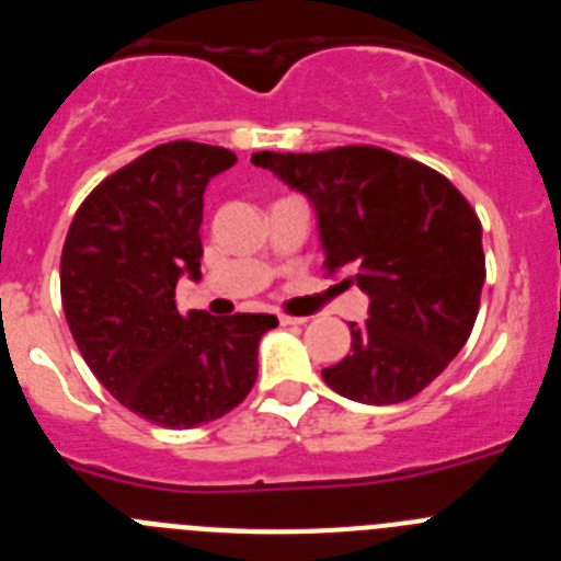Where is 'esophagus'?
<instances>
[{"instance_id": "esophagus-1", "label": "esophagus", "mask_w": 561, "mask_h": 561, "mask_svg": "<svg viewBox=\"0 0 561 561\" xmlns=\"http://www.w3.org/2000/svg\"><path fill=\"white\" fill-rule=\"evenodd\" d=\"M280 325H304L306 317H291V314H277Z\"/></svg>"}]
</instances>
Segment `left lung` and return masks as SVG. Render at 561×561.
I'll list each match as a JSON object with an SVG mask.
<instances>
[{
    "label": "left lung",
    "mask_w": 561,
    "mask_h": 561,
    "mask_svg": "<svg viewBox=\"0 0 561 561\" xmlns=\"http://www.w3.org/2000/svg\"><path fill=\"white\" fill-rule=\"evenodd\" d=\"M317 213L329 272L370 297L351 323V354L323 370L331 390L362 404H399L458 356L480 309L483 227L458 187L433 168L374 146L317 153H252Z\"/></svg>",
    "instance_id": "1"
}]
</instances>
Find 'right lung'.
<instances>
[{
  "mask_svg": "<svg viewBox=\"0 0 561 561\" xmlns=\"http://www.w3.org/2000/svg\"><path fill=\"white\" fill-rule=\"evenodd\" d=\"M230 148L176 140L114 171L69 225L61 304L89 370L123 408L191 430L230 413L257 376V342L275 314L176 309V284L199 280L202 207Z\"/></svg>",
  "mask_w": 561,
  "mask_h": 561,
  "instance_id": "add662e5",
  "label": "right lung"
}]
</instances>
